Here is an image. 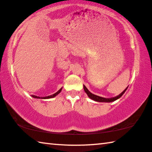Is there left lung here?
Listing matches in <instances>:
<instances>
[{
    "instance_id": "1",
    "label": "left lung",
    "mask_w": 152,
    "mask_h": 152,
    "mask_svg": "<svg viewBox=\"0 0 152 152\" xmlns=\"http://www.w3.org/2000/svg\"><path fill=\"white\" fill-rule=\"evenodd\" d=\"M127 88H126L124 90V91H123L121 92V93L118 95V96H117L113 97V98H109V99H106V98L99 96H97V95H95L94 94L91 93V92H90L88 89H87L86 87L84 85V91H85V92L87 94V95H88L90 99L93 100V101H97V102H113V101H116V100L119 99L120 97L122 96V95L125 93V92L126 91V90H127Z\"/></svg>"
}]
</instances>
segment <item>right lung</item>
Masks as SVG:
<instances>
[{"label": "right lung", "mask_w": 152, "mask_h": 152, "mask_svg": "<svg viewBox=\"0 0 152 152\" xmlns=\"http://www.w3.org/2000/svg\"><path fill=\"white\" fill-rule=\"evenodd\" d=\"M61 90H62V88H60V89L59 90V91H58L57 92H56V93H54L53 94H52V95H50V96H48L43 97V98H42V99H51V98H53V97H55L56 96H57V95H58L59 93H60V92L61 91ZM33 97H34V98H37V99H40V97H39V96H33Z\"/></svg>", "instance_id": "add662e5"}]
</instances>
